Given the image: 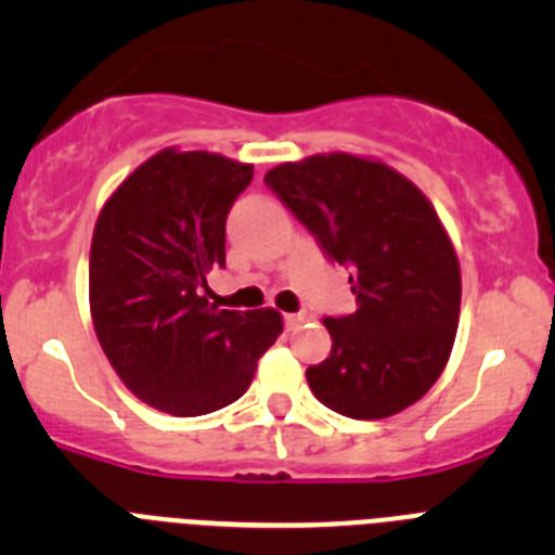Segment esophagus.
<instances>
[{
  "mask_svg": "<svg viewBox=\"0 0 555 555\" xmlns=\"http://www.w3.org/2000/svg\"><path fill=\"white\" fill-rule=\"evenodd\" d=\"M283 322H286V327H297L306 322V313L297 311V313H283Z\"/></svg>",
  "mask_w": 555,
  "mask_h": 555,
  "instance_id": "esophagus-1",
  "label": "esophagus"
}]
</instances>
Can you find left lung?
Segmentation results:
<instances>
[{
	"label": "left lung",
	"instance_id": "obj_1",
	"mask_svg": "<svg viewBox=\"0 0 555 555\" xmlns=\"http://www.w3.org/2000/svg\"><path fill=\"white\" fill-rule=\"evenodd\" d=\"M263 183L356 294V311L325 320L331 356L306 370L317 400L350 420L409 409L442 375L459 327V258L434 205L389 166L345 152L274 166Z\"/></svg>",
	"mask_w": 555,
	"mask_h": 555
}]
</instances>
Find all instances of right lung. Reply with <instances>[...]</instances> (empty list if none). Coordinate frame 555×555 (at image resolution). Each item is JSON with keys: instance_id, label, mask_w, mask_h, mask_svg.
<instances>
[{"instance_id": "1", "label": "right lung", "mask_w": 555, "mask_h": 555, "mask_svg": "<svg viewBox=\"0 0 555 555\" xmlns=\"http://www.w3.org/2000/svg\"><path fill=\"white\" fill-rule=\"evenodd\" d=\"M253 166L164 150L102 208L91 242V317L127 389L152 409L199 416L253 384L281 336V313L210 306L205 274L224 269V224Z\"/></svg>"}]
</instances>
